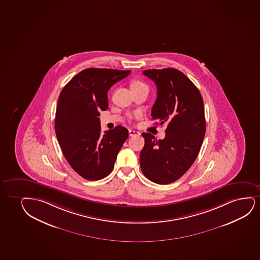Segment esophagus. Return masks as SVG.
<instances>
[{"label": "esophagus", "mask_w": 260, "mask_h": 260, "mask_svg": "<svg viewBox=\"0 0 260 260\" xmlns=\"http://www.w3.org/2000/svg\"><path fill=\"white\" fill-rule=\"evenodd\" d=\"M128 132L130 136H135V135H140V133H139L138 131H135V130H133V129H129Z\"/></svg>", "instance_id": "1"}]
</instances>
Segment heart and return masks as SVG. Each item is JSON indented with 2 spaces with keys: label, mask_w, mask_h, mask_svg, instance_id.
I'll return each instance as SVG.
<instances>
[{
  "label": "heart",
  "mask_w": 260,
  "mask_h": 260,
  "mask_svg": "<svg viewBox=\"0 0 260 260\" xmlns=\"http://www.w3.org/2000/svg\"><path fill=\"white\" fill-rule=\"evenodd\" d=\"M139 88H148V87L142 81L136 80L135 82H133V83H132V89H139Z\"/></svg>",
  "instance_id": "heart-1"
}]
</instances>
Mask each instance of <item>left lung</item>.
<instances>
[{
	"instance_id": "1",
	"label": "left lung",
	"mask_w": 260,
	"mask_h": 260,
	"mask_svg": "<svg viewBox=\"0 0 260 260\" xmlns=\"http://www.w3.org/2000/svg\"><path fill=\"white\" fill-rule=\"evenodd\" d=\"M143 75L157 88L152 119L167 124V128L165 138L158 141L142 133L141 169L152 182L171 184L190 169L201 150L206 134L204 103L193 82L178 69H148Z\"/></svg>"
}]
</instances>
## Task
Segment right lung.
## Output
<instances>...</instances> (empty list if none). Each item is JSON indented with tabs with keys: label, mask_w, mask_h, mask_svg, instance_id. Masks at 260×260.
<instances>
[{
	"label": "right lung",
	"mask_w": 260,
	"mask_h": 260,
	"mask_svg": "<svg viewBox=\"0 0 260 260\" xmlns=\"http://www.w3.org/2000/svg\"><path fill=\"white\" fill-rule=\"evenodd\" d=\"M130 70L87 69L67 83L59 94L55 114L56 136L73 170L87 180H99L112 172L116 158L128 137L117 125L101 134L100 111L109 106L108 90Z\"/></svg>",
	"instance_id": "right-lung-1"
}]
</instances>
